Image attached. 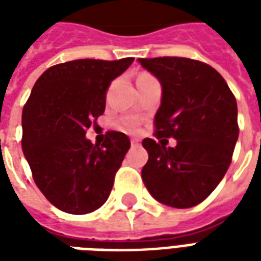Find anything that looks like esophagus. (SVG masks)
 <instances>
[{
  "instance_id": "34e87169",
  "label": "esophagus",
  "mask_w": 261,
  "mask_h": 261,
  "mask_svg": "<svg viewBox=\"0 0 261 261\" xmlns=\"http://www.w3.org/2000/svg\"><path fill=\"white\" fill-rule=\"evenodd\" d=\"M131 145H133V147H136V145H140V140H136V138H133V140H131Z\"/></svg>"
}]
</instances>
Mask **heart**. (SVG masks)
Segmentation results:
<instances>
[{
	"mask_svg": "<svg viewBox=\"0 0 261 261\" xmlns=\"http://www.w3.org/2000/svg\"><path fill=\"white\" fill-rule=\"evenodd\" d=\"M142 76H149V74H141L138 78H142ZM138 124H140V120L137 117H123L120 120V128H123L124 131H128V133H134L138 128Z\"/></svg>",
	"mask_w": 261,
	"mask_h": 261,
	"instance_id": "b5f03b06",
	"label": "heart"
}]
</instances>
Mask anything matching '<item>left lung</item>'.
Instances as JSON below:
<instances>
[{"label":"left lung","instance_id":"8db88e82","mask_svg":"<svg viewBox=\"0 0 261 261\" xmlns=\"http://www.w3.org/2000/svg\"><path fill=\"white\" fill-rule=\"evenodd\" d=\"M162 85V103L145 138L148 162L141 176L155 200L190 208L218 186L232 162L239 136L238 106L222 75L211 65L185 57L140 59ZM175 138L176 147H167Z\"/></svg>","mask_w":261,"mask_h":261}]
</instances>
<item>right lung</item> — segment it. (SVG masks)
Returning <instances> with one entry per match:
<instances>
[{"label":"right lung","instance_id":"1","mask_svg":"<svg viewBox=\"0 0 261 261\" xmlns=\"http://www.w3.org/2000/svg\"><path fill=\"white\" fill-rule=\"evenodd\" d=\"M133 57L74 60L46 69L22 112V149L33 180L48 201L74 215L108 200L130 148L124 133L108 131L102 144L86 140L106 108V91Z\"/></svg>","mask_w":261,"mask_h":261}]
</instances>
